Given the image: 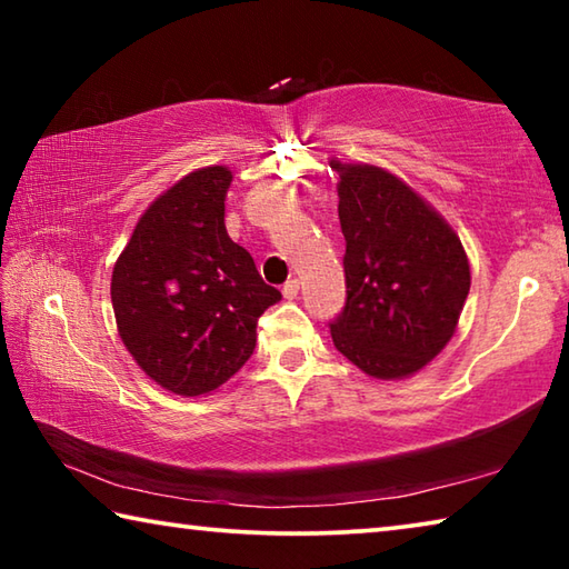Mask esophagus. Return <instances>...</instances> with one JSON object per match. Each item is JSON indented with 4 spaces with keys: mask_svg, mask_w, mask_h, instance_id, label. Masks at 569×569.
Masks as SVG:
<instances>
[{
    "mask_svg": "<svg viewBox=\"0 0 569 569\" xmlns=\"http://www.w3.org/2000/svg\"><path fill=\"white\" fill-rule=\"evenodd\" d=\"M298 291H301V281H298V278H291V281H286L283 296L288 298V301H293V298L298 296Z\"/></svg>",
    "mask_w": 569,
    "mask_h": 569,
    "instance_id": "esophagus-1",
    "label": "esophagus"
}]
</instances>
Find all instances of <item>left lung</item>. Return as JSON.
Wrapping results in <instances>:
<instances>
[{"label":"left lung","instance_id":"obj_1","mask_svg":"<svg viewBox=\"0 0 569 569\" xmlns=\"http://www.w3.org/2000/svg\"><path fill=\"white\" fill-rule=\"evenodd\" d=\"M331 168L346 240L333 343L373 379L411 377L457 331L471 283L467 253L447 220L389 170L339 160Z\"/></svg>","mask_w":569,"mask_h":569}]
</instances>
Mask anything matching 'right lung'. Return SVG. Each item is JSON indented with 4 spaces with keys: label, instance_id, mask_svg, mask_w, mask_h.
Instances as JSON below:
<instances>
[{
    "label": "right lung",
    "instance_id": "1",
    "mask_svg": "<svg viewBox=\"0 0 569 569\" xmlns=\"http://www.w3.org/2000/svg\"><path fill=\"white\" fill-rule=\"evenodd\" d=\"M230 170L200 168L152 203L112 268L122 343L162 389L200 397L256 349V323L281 291L226 230Z\"/></svg>",
    "mask_w": 569,
    "mask_h": 569
}]
</instances>
